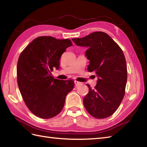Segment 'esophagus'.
I'll return each mask as SVG.
<instances>
[{"label":"esophagus","instance_id":"esophagus-1","mask_svg":"<svg viewBox=\"0 0 147 147\" xmlns=\"http://www.w3.org/2000/svg\"><path fill=\"white\" fill-rule=\"evenodd\" d=\"M82 83H81V82H77V81H75V85H76V86H79L80 85H81V84H82Z\"/></svg>","mask_w":147,"mask_h":147}]
</instances>
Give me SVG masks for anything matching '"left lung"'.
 I'll use <instances>...</instances> for the list:
<instances>
[{
    "label": "left lung",
    "instance_id": "left-lung-1",
    "mask_svg": "<svg viewBox=\"0 0 147 147\" xmlns=\"http://www.w3.org/2000/svg\"><path fill=\"white\" fill-rule=\"evenodd\" d=\"M76 45L88 48L87 69L95 71L96 85L83 98L86 111L93 117L111 116L123 100L127 82V66L123 52L107 33L96 32L83 38H72Z\"/></svg>",
    "mask_w": 147,
    "mask_h": 147
}]
</instances>
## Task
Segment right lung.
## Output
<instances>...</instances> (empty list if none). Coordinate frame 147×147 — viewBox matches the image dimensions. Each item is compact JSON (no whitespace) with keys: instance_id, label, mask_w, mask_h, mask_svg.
Wrapping results in <instances>:
<instances>
[{"instance_id":"add662e5","label":"right lung","mask_w":147,"mask_h":147,"mask_svg":"<svg viewBox=\"0 0 147 147\" xmlns=\"http://www.w3.org/2000/svg\"><path fill=\"white\" fill-rule=\"evenodd\" d=\"M70 40L40 36L34 39L18 59L17 80L26 106L37 117L50 119L60 113L65 96L73 89V80L54 79L51 72L60 67L62 54Z\"/></svg>"}]
</instances>
